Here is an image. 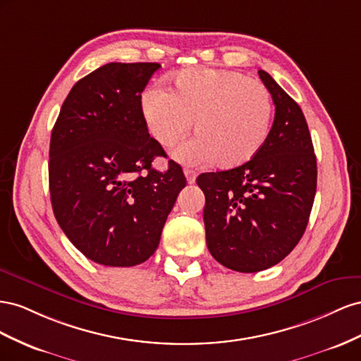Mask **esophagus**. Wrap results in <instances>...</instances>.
<instances>
[{
    "label": "esophagus",
    "instance_id": "1",
    "mask_svg": "<svg viewBox=\"0 0 361 361\" xmlns=\"http://www.w3.org/2000/svg\"><path fill=\"white\" fill-rule=\"evenodd\" d=\"M184 175H186V178H188V183H189V184H193L195 180H197V172L189 169V168L184 169Z\"/></svg>",
    "mask_w": 361,
    "mask_h": 361
}]
</instances>
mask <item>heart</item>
<instances>
[{
	"instance_id": "b5f03b06",
	"label": "heart",
	"mask_w": 361,
	"mask_h": 361,
	"mask_svg": "<svg viewBox=\"0 0 361 361\" xmlns=\"http://www.w3.org/2000/svg\"><path fill=\"white\" fill-rule=\"evenodd\" d=\"M172 92L161 86L143 90L140 109L151 135L172 147L192 127L193 137L175 149L184 163L214 161L234 168L250 161L267 140L272 121L271 92L240 72L195 68L172 78Z\"/></svg>"
}]
</instances>
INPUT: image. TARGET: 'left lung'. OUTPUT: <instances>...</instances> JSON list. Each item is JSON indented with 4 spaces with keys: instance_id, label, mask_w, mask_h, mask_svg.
Wrapping results in <instances>:
<instances>
[{
    "instance_id": "1",
    "label": "left lung",
    "mask_w": 361,
    "mask_h": 361,
    "mask_svg": "<svg viewBox=\"0 0 361 361\" xmlns=\"http://www.w3.org/2000/svg\"><path fill=\"white\" fill-rule=\"evenodd\" d=\"M275 118L263 148L240 166L201 173L205 240L216 262L238 272L280 263L301 240L313 207L316 156L301 107L264 71Z\"/></svg>"
}]
</instances>
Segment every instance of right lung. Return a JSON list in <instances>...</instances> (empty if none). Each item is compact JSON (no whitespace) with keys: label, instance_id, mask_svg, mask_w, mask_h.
<instances>
[{"label":"right lung","instance_id":"right-lung-1","mask_svg":"<svg viewBox=\"0 0 361 361\" xmlns=\"http://www.w3.org/2000/svg\"><path fill=\"white\" fill-rule=\"evenodd\" d=\"M159 63H107L71 89L51 133L49 193L66 238L89 260L130 267L157 250L186 186L180 164L149 136L142 92Z\"/></svg>","mask_w":361,"mask_h":361}]
</instances>
